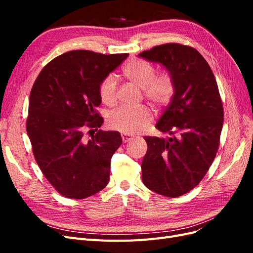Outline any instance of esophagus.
Listing matches in <instances>:
<instances>
[{
    "mask_svg": "<svg viewBox=\"0 0 253 253\" xmlns=\"http://www.w3.org/2000/svg\"><path fill=\"white\" fill-rule=\"evenodd\" d=\"M121 138L124 142H127L131 139H133V137L131 135H127V134H121Z\"/></svg>",
    "mask_w": 253,
    "mask_h": 253,
    "instance_id": "esophagus-1",
    "label": "esophagus"
}]
</instances>
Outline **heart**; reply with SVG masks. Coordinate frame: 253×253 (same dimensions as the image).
Listing matches in <instances>:
<instances>
[{
  "label": "heart",
  "mask_w": 253,
  "mask_h": 253,
  "mask_svg": "<svg viewBox=\"0 0 253 253\" xmlns=\"http://www.w3.org/2000/svg\"><path fill=\"white\" fill-rule=\"evenodd\" d=\"M127 81L143 89L144 97L156 106H165L174 95V82L170 75H156L155 67L144 61L128 62L122 70ZM99 97L103 104L114 106L117 102V85L113 76L105 77L99 84ZM152 112L147 106L137 109L119 108L108 117L109 126L125 134L139 133L152 121Z\"/></svg>",
  "instance_id": "b5f03b06"
}]
</instances>
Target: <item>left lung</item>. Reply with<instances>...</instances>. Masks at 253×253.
I'll list each match as a JSON object with an SVG mask.
<instances>
[{"label": "left lung", "mask_w": 253, "mask_h": 253, "mask_svg": "<svg viewBox=\"0 0 253 253\" xmlns=\"http://www.w3.org/2000/svg\"><path fill=\"white\" fill-rule=\"evenodd\" d=\"M162 64L174 82V95L156 124L168 138L145 136L142 181L153 192L178 197L195 188L208 172L219 145L223 103L215 77L193 47L168 43L138 55Z\"/></svg>", "instance_id": "obj_1"}]
</instances>
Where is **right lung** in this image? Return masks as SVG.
Here are the masks:
<instances>
[{"label":"right lung","mask_w":253,"mask_h":253,"mask_svg":"<svg viewBox=\"0 0 253 253\" xmlns=\"http://www.w3.org/2000/svg\"><path fill=\"white\" fill-rule=\"evenodd\" d=\"M127 56L67 51L45 65L34 83L26 131L38 166L61 195L82 200L109 183L111 159L122 139L117 131L98 129L103 124L96 111L98 88Z\"/></svg>","instance_id":"obj_1"}]
</instances>
